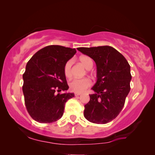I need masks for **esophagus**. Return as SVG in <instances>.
Instances as JSON below:
<instances>
[{"instance_id": "34e87169", "label": "esophagus", "mask_w": 155, "mask_h": 155, "mask_svg": "<svg viewBox=\"0 0 155 155\" xmlns=\"http://www.w3.org/2000/svg\"><path fill=\"white\" fill-rule=\"evenodd\" d=\"M80 94H81V93H80V92H76V93H75V97L80 96Z\"/></svg>"}]
</instances>
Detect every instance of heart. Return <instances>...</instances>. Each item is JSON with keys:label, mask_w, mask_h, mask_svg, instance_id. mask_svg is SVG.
Returning a JSON list of instances; mask_svg holds the SVG:
<instances>
[{"label": "heart", "mask_w": 155, "mask_h": 155, "mask_svg": "<svg viewBox=\"0 0 155 155\" xmlns=\"http://www.w3.org/2000/svg\"><path fill=\"white\" fill-rule=\"evenodd\" d=\"M79 60L82 65L87 70H90L92 68L93 63L92 59L90 57L83 56L80 57ZM72 65H73V61L69 60L67 61L64 66V74L65 77L68 78H71L72 77ZM91 84L92 82L89 78H81V79H73L71 81H70L68 85L70 90L73 91L75 92H82L83 91L86 90L87 88L89 87Z\"/></svg>", "instance_id": "1"}]
</instances>
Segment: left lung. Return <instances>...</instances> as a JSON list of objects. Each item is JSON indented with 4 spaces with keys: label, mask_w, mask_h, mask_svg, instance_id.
I'll return each instance as SVG.
<instances>
[{
    "label": "left lung",
    "mask_w": 155,
    "mask_h": 155,
    "mask_svg": "<svg viewBox=\"0 0 155 155\" xmlns=\"http://www.w3.org/2000/svg\"><path fill=\"white\" fill-rule=\"evenodd\" d=\"M78 50L90 56L97 65V82L92 87L94 94L84 105V116L97 124H107L124 107L130 90V67L123 55L109 46L80 47Z\"/></svg>",
    "instance_id": "obj_1"
}]
</instances>
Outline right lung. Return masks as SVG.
Here are the masks:
<instances>
[{"instance_id":"obj_1","label":"right lung","mask_w":155,"mask_h":155,"mask_svg":"<svg viewBox=\"0 0 155 155\" xmlns=\"http://www.w3.org/2000/svg\"><path fill=\"white\" fill-rule=\"evenodd\" d=\"M75 53V48L47 46L27 62L22 76V91L27 111L36 121L50 124L60 119L65 102L75 96L74 93L65 92L69 87L64 66Z\"/></svg>"}]
</instances>
